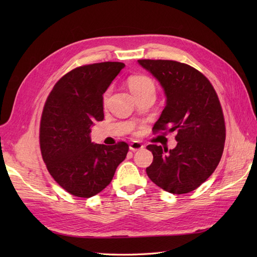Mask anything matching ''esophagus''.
<instances>
[{"instance_id":"esophagus-1","label":"esophagus","mask_w":257,"mask_h":257,"mask_svg":"<svg viewBox=\"0 0 257 257\" xmlns=\"http://www.w3.org/2000/svg\"><path fill=\"white\" fill-rule=\"evenodd\" d=\"M144 148V145L139 142H133L130 144V150L132 151H137V150H141Z\"/></svg>"}]
</instances>
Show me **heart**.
Segmentation results:
<instances>
[{"label": "heart", "instance_id": "b5f03b06", "mask_svg": "<svg viewBox=\"0 0 257 257\" xmlns=\"http://www.w3.org/2000/svg\"><path fill=\"white\" fill-rule=\"evenodd\" d=\"M128 88L132 91L133 94H137V93L145 92V91H152L154 92L155 85L151 78L144 75H134L131 76L127 80ZM108 96H109V90H108L104 94V103L107 102Z\"/></svg>", "mask_w": 257, "mask_h": 257}]
</instances>
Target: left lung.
<instances>
[{
  "instance_id": "8db88e82",
  "label": "left lung",
  "mask_w": 257,
  "mask_h": 257,
  "mask_svg": "<svg viewBox=\"0 0 257 257\" xmlns=\"http://www.w3.org/2000/svg\"><path fill=\"white\" fill-rule=\"evenodd\" d=\"M164 90L166 106L153 126L176 132L177 146L147 147L153 154L146 172L161 189L185 194L197 189L212 175L222 158L225 123L212 84L194 67L170 60H138Z\"/></svg>"
}]
</instances>
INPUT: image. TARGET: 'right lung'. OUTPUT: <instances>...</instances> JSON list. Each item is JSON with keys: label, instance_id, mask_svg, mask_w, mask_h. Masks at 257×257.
<instances>
[{"label": "right lung", "instance_id": "add662e5", "mask_svg": "<svg viewBox=\"0 0 257 257\" xmlns=\"http://www.w3.org/2000/svg\"><path fill=\"white\" fill-rule=\"evenodd\" d=\"M125 66L102 62L77 67L54 84L42 114L40 143L54 181L77 197L89 198L112 180L128 145L91 142V126L104 119L103 94Z\"/></svg>", "mask_w": 257, "mask_h": 257}]
</instances>
